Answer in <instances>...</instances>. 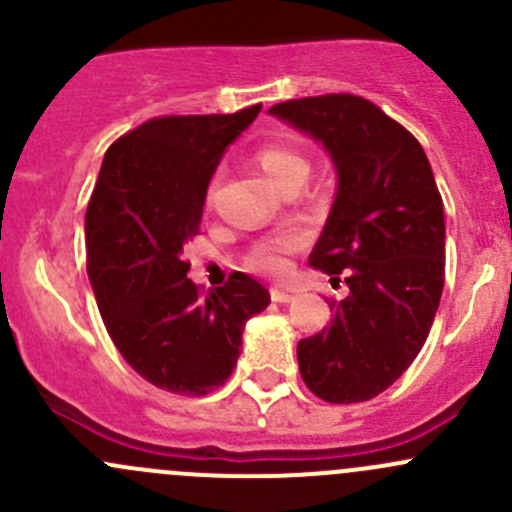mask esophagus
Returning a JSON list of instances; mask_svg holds the SVG:
<instances>
[{"label": "esophagus", "mask_w": 512, "mask_h": 512, "mask_svg": "<svg viewBox=\"0 0 512 512\" xmlns=\"http://www.w3.org/2000/svg\"><path fill=\"white\" fill-rule=\"evenodd\" d=\"M270 294H272V302H280V304H287L294 299L292 292H287V289H280V287H272Z\"/></svg>", "instance_id": "esophagus-1"}]
</instances>
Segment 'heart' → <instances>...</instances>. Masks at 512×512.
<instances>
[{"label": "heart", "mask_w": 512, "mask_h": 512, "mask_svg": "<svg viewBox=\"0 0 512 512\" xmlns=\"http://www.w3.org/2000/svg\"><path fill=\"white\" fill-rule=\"evenodd\" d=\"M255 163L280 190L297 183L302 185L304 178L309 175V160L299 151H294V148L282 146V143H265V146L257 148ZM213 200L215 188H210L208 195H205V205L213 208ZM302 245L304 235L297 227L277 230L272 235L262 237V240L252 242L245 255V267L252 272H260V275H280L287 267L285 257L302 250Z\"/></svg>", "instance_id": "1"}]
</instances>
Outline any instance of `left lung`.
<instances>
[{
	"label": "left lung",
	"instance_id": "8db88e82",
	"mask_svg": "<svg viewBox=\"0 0 512 512\" xmlns=\"http://www.w3.org/2000/svg\"><path fill=\"white\" fill-rule=\"evenodd\" d=\"M272 116L324 143L339 188L309 265L347 282L329 327L299 339L304 384L329 404L389 389L421 352L446 280L443 200L421 143L354 94L292 98Z\"/></svg>",
	"mask_w": 512,
	"mask_h": 512
}]
</instances>
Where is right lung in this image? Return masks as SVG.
<instances>
[{"label": "right lung", "instance_id": "right-lung-1", "mask_svg": "<svg viewBox=\"0 0 512 512\" xmlns=\"http://www.w3.org/2000/svg\"><path fill=\"white\" fill-rule=\"evenodd\" d=\"M260 108L141 123L111 143L86 208V270L108 337L133 371L170 394L223 386L242 327L270 304L245 272L203 297L183 260L225 148Z\"/></svg>", "mask_w": 512, "mask_h": 512}]
</instances>
